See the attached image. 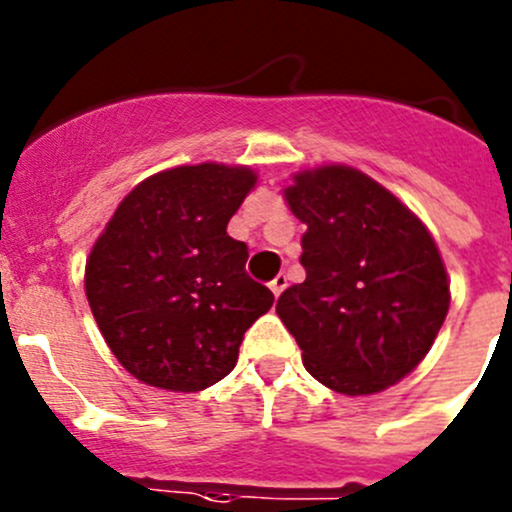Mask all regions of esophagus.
I'll return each mask as SVG.
<instances>
[{"label": "esophagus", "mask_w": 512, "mask_h": 512, "mask_svg": "<svg viewBox=\"0 0 512 512\" xmlns=\"http://www.w3.org/2000/svg\"><path fill=\"white\" fill-rule=\"evenodd\" d=\"M269 289H271V292H274V297H279V294L284 292V289H287V274L274 276V281H271V284H269Z\"/></svg>", "instance_id": "1"}]
</instances>
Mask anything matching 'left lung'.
<instances>
[{
  "label": "left lung",
  "instance_id": "obj_1",
  "mask_svg": "<svg viewBox=\"0 0 512 512\" xmlns=\"http://www.w3.org/2000/svg\"><path fill=\"white\" fill-rule=\"evenodd\" d=\"M284 187L307 225V279L276 302L304 368L345 396L396 386L437 340L449 276L429 228L391 190L348 164L302 170Z\"/></svg>",
  "mask_w": 512,
  "mask_h": 512
}]
</instances>
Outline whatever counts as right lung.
<instances>
[{
  "label": "right lung",
  "instance_id": "obj_1",
  "mask_svg": "<svg viewBox=\"0 0 512 512\" xmlns=\"http://www.w3.org/2000/svg\"><path fill=\"white\" fill-rule=\"evenodd\" d=\"M259 175L243 164H182L139 182L86 259V297L103 340L137 381L195 393L236 368L248 327L274 294L248 279L228 236Z\"/></svg>",
  "mask_w": 512,
  "mask_h": 512
}]
</instances>
